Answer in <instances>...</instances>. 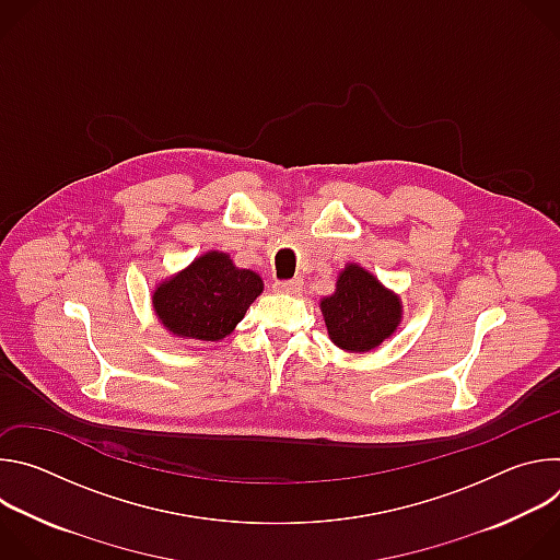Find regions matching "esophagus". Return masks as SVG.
<instances>
[{
    "mask_svg": "<svg viewBox=\"0 0 560 560\" xmlns=\"http://www.w3.org/2000/svg\"><path fill=\"white\" fill-rule=\"evenodd\" d=\"M277 292H288V294H296L303 288L301 279H285V281H275L272 285Z\"/></svg>",
    "mask_w": 560,
    "mask_h": 560,
    "instance_id": "obj_1",
    "label": "esophagus"
}]
</instances>
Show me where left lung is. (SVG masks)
I'll list each match as a JSON object with an SVG mask.
<instances>
[{
    "mask_svg": "<svg viewBox=\"0 0 560 560\" xmlns=\"http://www.w3.org/2000/svg\"><path fill=\"white\" fill-rule=\"evenodd\" d=\"M330 339L350 352H368L387 339L401 322V303L370 272L348 266L337 292L322 301Z\"/></svg>",
    "mask_w": 560,
    "mask_h": 560,
    "instance_id": "8db88e82",
    "label": "left lung"
}]
</instances>
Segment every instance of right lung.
Listing matches in <instances>:
<instances>
[{
    "label": "right lung",
    "mask_w": 560,
    "mask_h": 560,
    "mask_svg": "<svg viewBox=\"0 0 560 560\" xmlns=\"http://www.w3.org/2000/svg\"><path fill=\"white\" fill-rule=\"evenodd\" d=\"M264 281L238 270L223 253H208L152 294L159 322L177 337L219 341L242 322Z\"/></svg>",
    "instance_id": "add662e5"
}]
</instances>
